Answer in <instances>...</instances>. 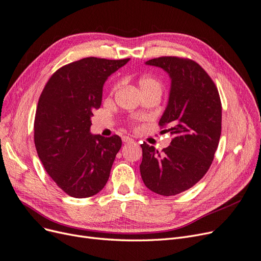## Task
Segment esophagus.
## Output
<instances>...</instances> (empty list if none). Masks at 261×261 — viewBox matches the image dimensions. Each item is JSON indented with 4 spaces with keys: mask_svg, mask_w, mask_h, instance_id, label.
<instances>
[{
    "mask_svg": "<svg viewBox=\"0 0 261 261\" xmlns=\"http://www.w3.org/2000/svg\"><path fill=\"white\" fill-rule=\"evenodd\" d=\"M122 142L124 143H134V140L129 137H122Z\"/></svg>",
    "mask_w": 261,
    "mask_h": 261,
    "instance_id": "1",
    "label": "esophagus"
}]
</instances>
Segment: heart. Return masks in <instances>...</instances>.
Here are the masks:
<instances>
[{"label":"heart","instance_id":"heart-1","mask_svg":"<svg viewBox=\"0 0 261 261\" xmlns=\"http://www.w3.org/2000/svg\"><path fill=\"white\" fill-rule=\"evenodd\" d=\"M138 86L142 94H145L148 92H156L161 93V84L158 80L153 79L151 76L144 75L141 76L138 80Z\"/></svg>","mask_w":261,"mask_h":261}]
</instances>
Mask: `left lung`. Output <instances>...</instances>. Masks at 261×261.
<instances>
[{
  "mask_svg": "<svg viewBox=\"0 0 261 261\" xmlns=\"http://www.w3.org/2000/svg\"><path fill=\"white\" fill-rule=\"evenodd\" d=\"M146 64L161 67L171 79L159 125L173 139L162 151L142 144L140 172L149 190L175 196L196 185L212 165L221 133L220 98L214 82L195 61L160 57Z\"/></svg>",
  "mask_w": 261,
  "mask_h": 261,
  "instance_id": "obj_1",
  "label": "left lung"
}]
</instances>
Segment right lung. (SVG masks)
Listing matches in <instances>:
<instances>
[{"label":"right lung","instance_id":"add662e5","mask_svg":"<svg viewBox=\"0 0 261 261\" xmlns=\"http://www.w3.org/2000/svg\"><path fill=\"white\" fill-rule=\"evenodd\" d=\"M129 60L84 58L57 70L41 93L35 148L47 174L71 197L94 196L109 180L121 139L93 136L90 118L101 106L105 81Z\"/></svg>","mask_w":261,"mask_h":261}]
</instances>
